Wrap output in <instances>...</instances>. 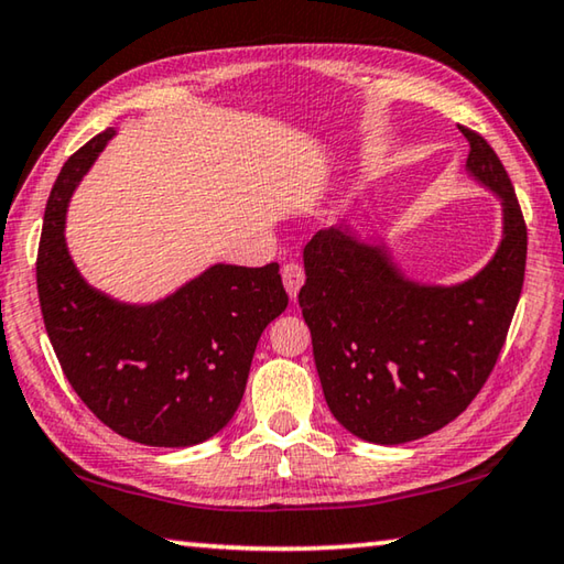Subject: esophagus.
Segmentation results:
<instances>
[{
    "mask_svg": "<svg viewBox=\"0 0 564 564\" xmlns=\"http://www.w3.org/2000/svg\"><path fill=\"white\" fill-rule=\"evenodd\" d=\"M281 275H283V285H285V291H289V299L291 301H295V295H299V291H301V285H303V269L299 263H285L283 269H281Z\"/></svg>",
    "mask_w": 564,
    "mask_h": 564,
    "instance_id": "esophagus-1",
    "label": "esophagus"
}]
</instances>
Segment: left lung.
<instances>
[{
    "label": "left lung",
    "mask_w": 564,
    "mask_h": 564,
    "mask_svg": "<svg viewBox=\"0 0 564 564\" xmlns=\"http://www.w3.org/2000/svg\"><path fill=\"white\" fill-rule=\"evenodd\" d=\"M470 141L465 174L500 202L502 234L490 261L457 283L410 279L388 241L352 224L303 248L299 293L323 395L360 441L400 445L451 423L480 393L518 308L528 228L510 176L488 141Z\"/></svg>",
    "instance_id": "8db88e82"
}]
</instances>
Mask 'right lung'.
<instances>
[{
    "label": "right lung",
    "instance_id": "obj_1",
    "mask_svg": "<svg viewBox=\"0 0 564 564\" xmlns=\"http://www.w3.org/2000/svg\"><path fill=\"white\" fill-rule=\"evenodd\" d=\"M107 129L66 161L46 202L36 289L72 388L113 433L154 447L198 445L241 405L261 333L289 305L279 263H214L154 303H127L84 279L66 246V212Z\"/></svg>",
    "mask_w": 564,
    "mask_h": 564
}]
</instances>
